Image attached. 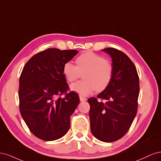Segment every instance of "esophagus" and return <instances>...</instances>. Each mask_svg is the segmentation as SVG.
Here are the masks:
<instances>
[{
	"label": "esophagus",
	"mask_w": 161,
	"mask_h": 161,
	"mask_svg": "<svg viewBox=\"0 0 161 161\" xmlns=\"http://www.w3.org/2000/svg\"><path fill=\"white\" fill-rule=\"evenodd\" d=\"M79 97H80V101H85L86 100V99L85 98V97H82V96H80Z\"/></svg>",
	"instance_id": "esophagus-1"
}]
</instances>
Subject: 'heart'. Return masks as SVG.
<instances>
[{
	"label": "heart",
	"mask_w": 161,
	"mask_h": 161,
	"mask_svg": "<svg viewBox=\"0 0 161 161\" xmlns=\"http://www.w3.org/2000/svg\"><path fill=\"white\" fill-rule=\"evenodd\" d=\"M76 63V66L67 62L62 68L63 75L69 82L76 81L84 73L85 80L72 84V91L86 95L96 90L103 91L109 86L113 78V68L105 58L88 51L78 56Z\"/></svg>",
	"instance_id": "obj_1"
}]
</instances>
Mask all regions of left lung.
I'll return each mask as SVG.
<instances>
[{"instance_id": "left-lung-1", "label": "left lung", "mask_w": 161, "mask_h": 161, "mask_svg": "<svg viewBox=\"0 0 161 161\" xmlns=\"http://www.w3.org/2000/svg\"><path fill=\"white\" fill-rule=\"evenodd\" d=\"M112 58L113 78L109 86L88 99L91 130L96 138L112 142L128 132L137 114L140 92L137 70L130 58L114 47L102 50Z\"/></svg>"}]
</instances>
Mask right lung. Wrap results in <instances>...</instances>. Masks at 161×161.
I'll use <instances>...</instances> for the list:
<instances>
[{
    "label": "right lung",
    "mask_w": 161,
    "mask_h": 161,
    "mask_svg": "<svg viewBox=\"0 0 161 161\" xmlns=\"http://www.w3.org/2000/svg\"><path fill=\"white\" fill-rule=\"evenodd\" d=\"M78 52L48 48L32 56L22 70L19 110L31 132L41 140L59 139L70 128V118L80 99L69 91L62 68Z\"/></svg>",
    "instance_id": "add662e5"
}]
</instances>
